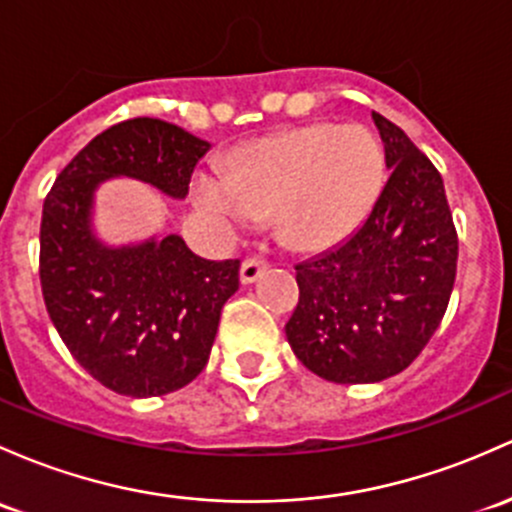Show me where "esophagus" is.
Returning a JSON list of instances; mask_svg holds the SVG:
<instances>
[{"mask_svg": "<svg viewBox=\"0 0 512 512\" xmlns=\"http://www.w3.org/2000/svg\"><path fill=\"white\" fill-rule=\"evenodd\" d=\"M265 270H267V262L262 260V257H247V260L240 265V282L242 284L257 282V277H260Z\"/></svg>", "mask_w": 512, "mask_h": 512, "instance_id": "esophagus-1", "label": "esophagus"}]
</instances>
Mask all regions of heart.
<instances>
[{"label":"heart","instance_id":"heart-1","mask_svg":"<svg viewBox=\"0 0 512 512\" xmlns=\"http://www.w3.org/2000/svg\"><path fill=\"white\" fill-rule=\"evenodd\" d=\"M385 184V149L365 125L297 127L247 144L233 169L193 176V201L223 233L274 213L284 240L316 250L363 223Z\"/></svg>","mask_w":512,"mask_h":512}]
</instances>
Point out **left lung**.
I'll return each mask as SVG.
<instances>
[{"label":"left lung","instance_id":"obj_1","mask_svg":"<svg viewBox=\"0 0 512 512\" xmlns=\"http://www.w3.org/2000/svg\"><path fill=\"white\" fill-rule=\"evenodd\" d=\"M387 184L368 218L331 250L297 265L299 304L287 341L328 383H380L434 336L456 279L454 220L444 181L412 139L373 112Z\"/></svg>","mask_w":512,"mask_h":512}]
</instances>
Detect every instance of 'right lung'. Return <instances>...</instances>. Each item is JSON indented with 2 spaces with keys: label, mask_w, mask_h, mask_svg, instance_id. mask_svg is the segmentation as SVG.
Here are the masks:
<instances>
[{
  "label": "right lung",
  "mask_w": 512,
  "mask_h": 512,
  "mask_svg": "<svg viewBox=\"0 0 512 512\" xmlns=\"http://www.w3.org/2000/svg\"><path fill=\"white\" fill-rule=\"evenodd\" d=\"M206 139L154 117L105 129L58 174L43 201L41 289L73 358L127 397H159L206 368L223 304L240 287V260H203L179 235L107 245L93 230L107 179L142 181L186 198Z\"/></svg>",
  "instance_id": "obj_1"
}]
</instances>
